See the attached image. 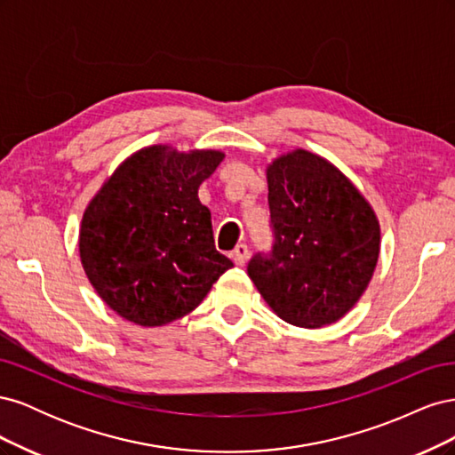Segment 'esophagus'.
Instances as JSON below:
<instances>
[{"instance_id":"esophagus-1","label":"esophagus","mask_w":455,"mask_h":455,"mask_svg":"<svg viewBox=\"0 0 455 455\" xmlns=\"http://www.w3.org/2000/svg\"><path fill=\"white\" fill-rule=\"evenodd\" d=\"M233 261H235V266H244L246 264V258H249V246L246 244H237L235 251H233Z\"/></svg>"}]
</instances>
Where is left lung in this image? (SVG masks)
I'll list each match as a JSON object with an SVG mask.
<instances>
[{
    "label": "left lung",
    "instance_id": "left-lung-1",
    "mask_svg": "<svg viewBox=\"0 0 455 455\" xmlns=\"http://www.w3.org/2000/svg\"><path fill=\"white\" fill-rule=\"evenodd\" d=\"M275 244L249 261L273 313L299 328L339 321L364 294L379 256V222L332 163L292 149L267 167Z\"/></svg>",
    "mask_w": 455,
    "mask_h": 455
}]
</instances>
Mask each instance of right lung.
I'll list each match as a JSON object with an SVG mask.
<instances>
[{
    "label": "right lung",
    "mask_w": 455,
    "mask_h": 455,
    "mask_svg": "<svg viewBox=\"0 0 455 455\" xmlns=\"http://www.w3.org/2000/svg\"><path fill=\"white\" fill-rule=\"evenodd\" d=\"M224 154L148 146L123 161L84 212L79 258L109 309L146 328L194 311L233 267L214 246L199 186Z\"/></svg>",
    "instance_id": "add662e5"
}]
</instances>
